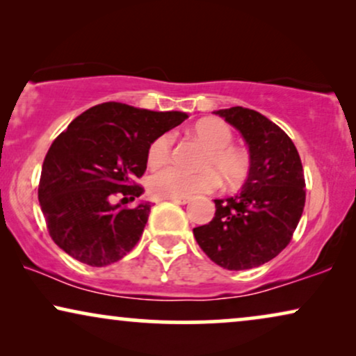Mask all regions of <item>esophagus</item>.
Segmentation results:
<instances>
[{"instance_id":"34e87169","label":"esophagus","mask_w":356,"mask_h":356,"mask_svg":"<svg viewBox=\"0 0 356 356\" xmlns=\"http://www.w3.org/2000/svg\"><path fill=\"white\" fill-rule=\"evenodd\" d=\"M168 201H173L177 204H188L191 202V197H173V199H168Z\"/></svg>"}]
</instances>
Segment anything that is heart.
<instances>
[{"mask_svg": "<svg viewBox=\"0 0 356 356\" xmlns=\"http://www.w3.org/2000/svg\"><path fill=\"white\" fill-rule=\"evenodd\" d=\"M194 134L207 145L201 168H213L228 184L240 183L246 177L248 159L240 150L232 147L233 134L223 121L204 118L194 124ZM173 138L172 134H160L150 143L147 149L149 167L157 168L170 157ZM217 175L212 170H202L197 173H186L177 167L159 170L149 178V191L155 197L173 199L189 197L197 193H209L217 186Z\"/></svg>", "mask_w": 356, "mask_h": 356, "instance_id": "1", "label": "heart"}]
</instances>
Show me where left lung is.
I'll use <instances>...</instances> for the list:
<instances>
[{
    "instance_id": "obj_1",
    "label": "left lung",
    "mask_w": 356,
    "mask_h": 356,
    "mask_svg": "<svg viewBox=\"0 0 356 356\" xmlns=\"http://www.w3.org/2000/svg\"><path fill=\"white\" fill-rule=\"evenodd\" d=\"M213 113L240 131L250 172L240 193L213 199L216 217L193 233L223 269H252L274 259L291 240L305 207L303 165L285 131L259 111L232 106Z\"/></svg>"
}]
</instances>
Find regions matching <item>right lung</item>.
Instances as JSON below:
<instances>
[{
  "label": "right lung",
  "mask_w": 356,
  "mask_h": 356,
  "mask_svg": "<svg viewBox=\"0 0 356 356\" xmlns=\"http://www.w3.org/2000/svg\"><path fill=\"white\" fill-rule=\"evenodd\" d=\"M188 118L183 111H152L105 102L86 110L53 140L43 160L38 202L51 240L92 267L124 257L138 245L150 202L134 201V184L147 168V149ZM115 195H123L121 203Z\"/></svg>",
  "instance_id": "right-lung-1"
}]
</instances>
